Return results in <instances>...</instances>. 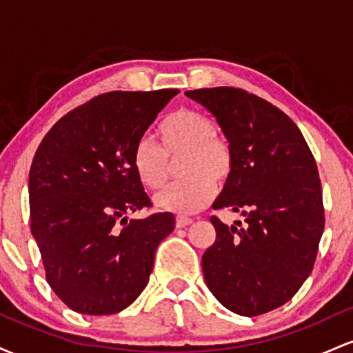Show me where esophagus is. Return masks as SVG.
I'll return each mask as SVG.
<instances>
[{"mask_svg": "<svg viewBox=\"0 0 353 353\" xmlns=\"http://www.w3.org/2000/svg\"><path fill=\"white\" fill-rule=\"evenodd\" d=\"M189 224H192V219L190 217H184V216H179L176 219V225L179 229H182V228H185V225H189Z\"/></svg>", "mask_w": 353, "mask_h": 353, "instance_id": "34e87169", "label": "esophagus"}]
</instances>
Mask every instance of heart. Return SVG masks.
<instances>
[{"label":"heart","instance_id":"obj_1","mask_svg":"<svg viewBox=\"0 0 353 353\" xmlns=\"http://www.w3.org/2000/svg\"><path fill=\"white\" fill-rule=\"evenodd\" d=\"M161 148L148 137L132 151V165L144 188L156 190L169 177V159L181 156L179 176L184 179L161 190L154 204L165 212H199L212 201L234 171V152L229 141L214 131L212 119L197 109H177L157 128Z\"/></svg>","mask_w":353,"mask_h":353}]
</instances>
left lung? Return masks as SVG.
Masks as SVG:
<instances>
[{"instance_id":"obj_1","label":"left lung","mask_w":353,"mask_h":353,"mask_svg":"<svg viewBox=\"0 0 353 353\" xmlns=\"http://www.w3.org/2000/svg\"><path fill=\"white\" fill-rule=\"evenodd\" d=\"M216 117L234 152V171L210 217L216 242L202 255L205 283L225 309L254 317L289 302L309 277L323 232L317 164L285 112L244 89L185 91Z\"/></svg>"}]
</instances>
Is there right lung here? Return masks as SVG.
I'll list each match as a JSON object with an SVG mask.
<instances>
[{"instance_id":"right-lung-1","label":"right lung","mask_w":353,"mask_h":353,"mask_svg":"<svg viewBox=\"0 0 353 353\" xmlns=\"http://www.w3.org/2000/svg\"><path fill=\"white\" fill-rule=\"evenodd\" d=\"M177 89L112 91L72 109L50 129L30 171L31 234L46 281L70 309L117 314L139 297L154 254L176 225L151 208L132 151Z\"/></svg>"}]
</instances>
